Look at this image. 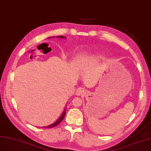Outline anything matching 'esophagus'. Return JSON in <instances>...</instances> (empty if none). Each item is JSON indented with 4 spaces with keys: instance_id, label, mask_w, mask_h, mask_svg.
<instances>
[{
    "instance_id": "34e87169",
    "label": "esophagus",
    "mask_w": 151,
    "mask_h": 151,
    "mask_svg": "<svg viewBox=\"0 0 151 151\" xmlns=\"http://www.w3.org/2000/svg\"><path fill=\"white\" fill-rule=\"evenodd\" d=\"M85 90L83 88L79 87L78 89L76 90V95L77 96H81L85 93Z\"/></svg>"
}]
</instances>
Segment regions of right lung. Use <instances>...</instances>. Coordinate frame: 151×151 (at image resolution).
Listing matches in <instances>:
<instances>
[{"mask_svg": "<svg viewBox=\"0 0 151 151\" xmlns=\"http://www.w3.org/2000/svg\"><path fill=\"white\" fill-rule=\"evenodd\" d=\"M54 37H58V38H65L66 37H63V36H58V37H52V38H54ZM65 114H66V109L64 110L63 111V113L62 114V115L61 116V117H60L56 122H55V123H54L53 124H50V125H49L47 127H44V128H54L55 127H56L58 124H59L60 123H61L62 122V120L63 119V118H64V116H65Z\"/></svg>", "mask_w": 151, "mask_h": 151, "instance_id": "obj_1", "label": "right lung"}]
</instances>
